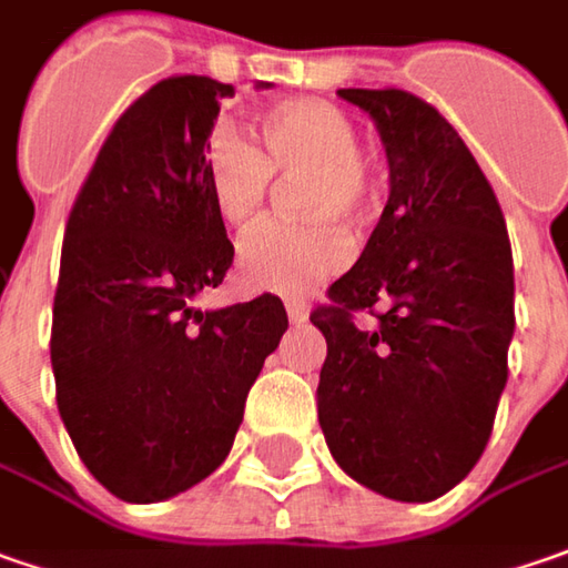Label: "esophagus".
<instances>
[{
    "instance_id": "1",
    "label": "esophagus",
    "mask_w": 568,
    "mask_h": 568,
    "mask_svg": "<svg viewBox=\"0 0 568 568\" xmlns=\"http://www.w3.org/2000/svg\"><path fill=\"white\" fill-rule=\"evenodd\" d=\"M285 314H288V321H292V324H302V321L308 317V305H305V302L288 298V302H285Z\"/></svg>"
}]
</instances>
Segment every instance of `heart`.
Returning <instances> with one entry per match:
<instances>
[{
	"label": "heart",
	"instance_id": "heart-1",
	"mask_svg": "<svg viewBox=\"0 0 568 568\" xmlns=\"http://www.w3.org/2000/svg\"><path fill=\"white\" fill-rule=\"evenodd\" d=\"M266 155L241 136L222 133L206 159L212 203L237 232L257 225L266 210L273 171L311 178L305 219L314 229L266 225L237 251L241 280L273 295H308L353 260V241L336 222H362L372 206V178L356 152V126L327 101H285L260 116Z\"/></svg>",
	"mask_w": 568,
	"mask_h": 568
}]
</instances>
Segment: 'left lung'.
<instances>
[{"label": "left lung", "instance_id": "8db88e82", "mask_svg": "<svg viewBox=\"0 0 568 568\" xmlns=\"http://www.w3.org/2000/svg\"><path fill=\"white\" fill-rule=\"evenodd\" d=\"M336 94L372 116L390 193L331 305L311 314L327 339L317 419L343 474L397 503H432L480 460L506 387V219L464 139L426 101L400 88ZM362 307L376 314L372 328L352 321Z\"/></svg>", "mask_w": 568, "mask_h": 568}]
</instances>
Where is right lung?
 I'll return each mask as SVG.
<instances>
[{
	"label": "right lung",
	"instance_id": "add662e5",
	"mask_svg": "<svg viewBox=\"0 0 568 568\" xmlns=\"http://www.w3.org/2000/svg\"><path fill=\"white\" fill-rule=\"evenodd\" d=\"M232 94L206 75L149 88L69 212L50 336L57 407L91 477L123 503H161L210 477L288 331L270 292L193 308L235 257L206 181L219 104Z\"/></svg>",
	"mask_w": 568,
	"mask_h": 568
}]
</instances>
